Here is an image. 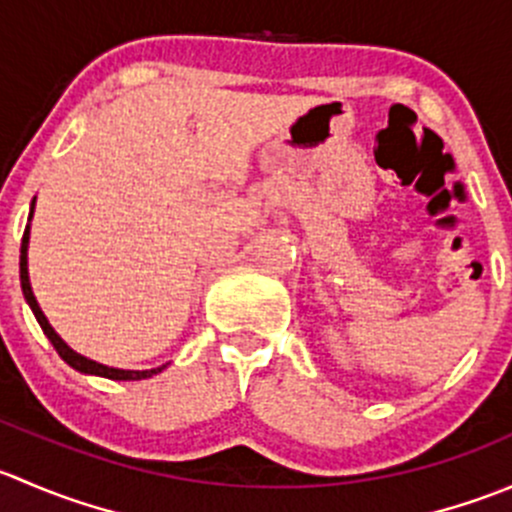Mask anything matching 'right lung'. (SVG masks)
<instances>
[{"mask_svg":"<svg viewBox=\"0 0 512 512\" xmlns=\"http://www.w3.org/2000/svg\"><path fill=\"white\" fill-rule=\"evenodd\" d=\"M34 215V200H32V210H29V220H32ZM27 247H29V225L27 230H24V237H22V255H19V280H22V292H24V299H27V304L32 307L36 322H39V327L44 329V334L49 337V342L54 344V349L59 352L61 359L66 361V364L71 366V369L81 371V374H94V376H103V379H113V381H141V379H151L153 374H158V371L165 369L163 366H156V369H146V371H131V369H113V366H106V364H98L94 359H86V356L76 354L74 349L69 347V344L64 342V339L59 337V334L54 332V327L49 324V319L44 317V312H41L39 302H36L34 292H32V282H29V267H27Z\"/></svg>","mask_w":512,"mask_h":512,"instance_id":"add662e5","label":"right lung"}]
</instances>
